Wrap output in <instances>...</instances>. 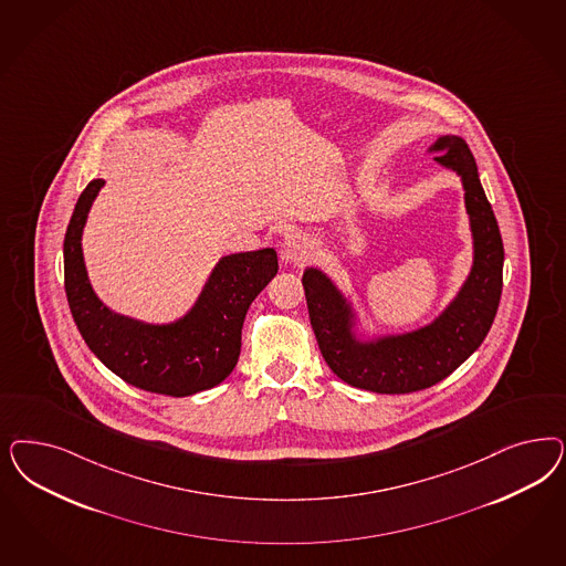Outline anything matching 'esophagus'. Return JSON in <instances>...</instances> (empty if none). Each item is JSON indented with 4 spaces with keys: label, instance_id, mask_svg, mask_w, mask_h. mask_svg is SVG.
Here are the masks:
<instances>
[{
    "label": "esophagus",
    "instance_id": "34e87169",
    "mask_svg": "<svg viewBox=\"0 0 566 566\" xmlns=\"http://www.w3.org/2000/svg\"><path fill=\"white\" fill-rule=\"evenodd\" d=\"M312 254V241L306 235H290L281 245V258L285 262H306Z\"/></svg>",
    "mask_w": 566,
    "mask_h": 566
}]
</instances>
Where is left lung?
Segmentation results:
<instances>
[{
	"label": "left lung",
	"instance_id": "8db88e82",
	"mask_svg": "<svg viewBox=\"0 0 566 566\" xmlns=\"http://www.w3.org/2000/svg\"><path fill=\"white\" fill-rule=\"evenodd\" d=\"M429 151L460 177L473 233L471 273L446 311L424 327L360 339L356 312L327 274L311 266L302 276L311 325L328 368L347 385L375 394H410L452 375L483 344L502 295L504 245L471 149L462 137L441 135Z\"/></svg>",
	"mask_w": 566,
	"mask_h": 566
}]
</instances>
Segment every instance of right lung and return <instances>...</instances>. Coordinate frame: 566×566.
I'll use <instances>...</instances> for the list:
<instances>
[{
  "instance_id": "obj_1",
  "label": "right lung",
  "mask_w": 566,
  "mask_h": 566,
  "mask_svg": "<svg viewBox=\"0 0 566 566\" xmlns=\"http://www.w3.org/2000/svg\"><path fill=\"white\" fill-rule=\"evenodd\" d=\"M104 182L85 187L64 238V287L85 344L123 381L151 394L185 398L222 384L238 365L245 312L279 271L276 252L222 255L191 311L172 323L151 325L109 311L93 292L81 248Z\"/></svg>"
}]
</instances>
